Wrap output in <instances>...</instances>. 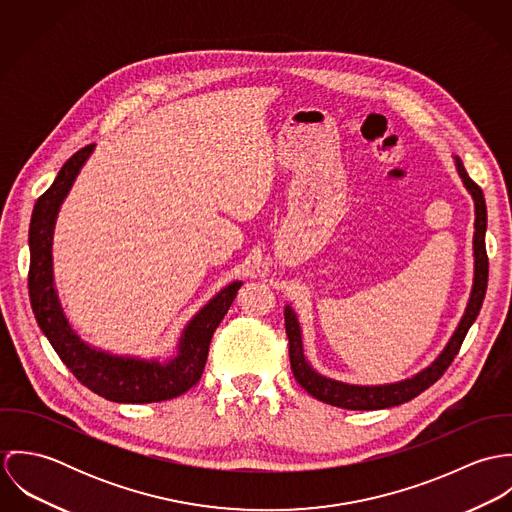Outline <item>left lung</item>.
Wrapping results in <instances>:
<instances>
[{"instance_id": "left-lung-1", "label": "left lung", "mask_w": 512, "mask_h": 512, "mask_svg": "<svg viewBox=\"0 0 512 512\" xmlns=\"http://www.w3.org/2000/svg\"><path fill=\"white\" fill-rule=\"evenodd\" d=\"M457 171L473 195L475 201V234H473V252H475V280H473V290L471 297L465 309V315L455 329L451 341L443 349V353L434 361V365L428 366L414 378L396 382V384H384V386H355V384H345L337 382L331 378H325L317 374L311 366L307 365L303 357V347H301V331L297 317L293 313L292 307L288 305L284 311L286 317V335L290 341V363H292V372L295 380L305 388L313 398L337 406V408H347V410H382V408H392L398 404H404L424 390H428L434 382H438L443 376V372L453 363L457 357L461 343L477 319L485 293H487V280H489V258H487V248H485V230H487V207H485V197L481 187L467 175L463 163L459 157H455Z\"/></svg>"}]
</instances>
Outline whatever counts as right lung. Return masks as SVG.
<instances>
[{
  "label": "right lung",
  "instance_id": "add662e5",
  "mask_svg": "<svg viewBox=\"0 0 512 512\" xmlns=\"http://www.w3.org/2000/svg\"><path fill=\"white\" fill-rule=\"evenodd\" d=\"M92 149L94 144L78 149L33 207L29 226L31 264L27 276L31 307L41 331L47 335L61 361L73 372L76 380L94 394L120 404L171 400L199 382L207 365L213 333L242 284L232 282L226 286L193 317L179 343V355L167 365L106 355L82 343L69 327L53 288L51 242L59 207Z\"/></svg>",
  "mask_w": 512,
  "mask_h": 512
}]
</instances>
